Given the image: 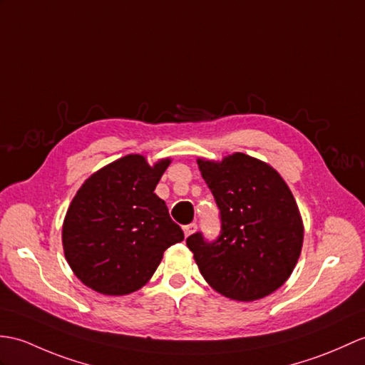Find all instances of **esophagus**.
Wrapping results in <instances>:
<instances>
[{"mask_svg":"<svg viewBox=\"0 0 365 365\" xmlns=\"http://www.w3.org/2000/svg\"><path fill=\"white\" fill-rule=\"evenodd\" d=\"M197 230V225L196 224H188V225H185L183 227V232H185V236H186V238H188V236H191L194 232H196Z\"/></svg>","mask_w":365,"mask_h":365,"instance_id":"1","label":"esophagus"}]
</instances>
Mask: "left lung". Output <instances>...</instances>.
Wrapping results in <instances>:
<instances>
[{"label": "left lung", "instance_id": "left-lung-1", "mask_svg": "<svg viewBox=\"0 0 365 365\" xmlns=\"http://www.w3.org/2000/svg\"><path fill=\"white\" fill-rule=\"evenodd\" d=\"M197 165L221 219L216 240L202 232L186 240L200 274L232 300L266 297L289 278L302 252L303 224L291 190L274 168L241 152Z\"/></svg>", "mask_w": 365, "mask_h": 365}]
</instances>
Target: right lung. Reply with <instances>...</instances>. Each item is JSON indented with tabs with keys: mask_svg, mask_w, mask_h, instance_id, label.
Masks as SVG:
<instances>
[{
	"mask_svg": "<svg viewBox=\"0 0 365 365\" xmlns=\"http://www.w3.org/2000/svg\"><path fill=\"white\" fill-rule=\"evenodd\" d=\"M169 166H149L125 155L86 180L66 211L62 242L81 282L106 295L140 289L154 275L163 252L183 241L182 228L154 192Z\"/></svg>",
	"mask_w": 365,
	"mask_h": 365,
	"instance_id": "obj_1",
	"label": "right lung"
}]
</instances>
